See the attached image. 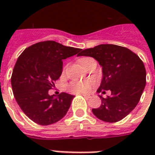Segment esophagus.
<instances>
[{
	"instance_id": "obj_1",
	"label": "esophagus",
	"mask_w": 155,
	"mask_h": 155,
	"mask_svg": "<svg viewBox=\"0 0 155 155\" xmlns=\"http://www.w3.org/2000/svg\"><path fill=\"white\" fill-rule=\"evenodd\" d=\"M81 95H83V96H84L85 98H88V99L92 97V96H91V95H86V94H81Z\"/></svg>"
}]
</instances>
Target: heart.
Listing matches in <instances>:
<instances>
[{
	"instance_id": "b5f03b06",
	"label": "heart",
	"mask_w": 155,
	"mask_h": 155,
	"mask_svg": "<svg viewBox=\"0 0 155 155\" xmlns=\"http://www.w3.org/2000/svg\"><path fill=\"white\" fill-rule=\"evenodd\" d=\"M90 58H82L80 59V63L81 65L87 61ZM93 86V83L91 81H84V82H80V81H75V82L71 83L70 84L68 85V92L71 93H75V94H81V93H87L90 92Z\"/></svg>"
}]
</instances>
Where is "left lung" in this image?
I'll return each instance as SVG.
<instances>
[{
	"label": "left lung",
	"mask_w": 155,
	"mask_h": 155,
	"mask_svg": "<svg viewBox=\"0 0 155 155\" xmlns=\"http://www.w3.org/2000/svg\"><path fill=\"white\" fill-rule=\"evenodd\" d=\"M79 56H90L102 67L103 79L97 92L111 96L103 98L92 113L105 122L122 120L137 106L146 86V68L137 54L126 47L113 44L98 45L84 50Z\"/></svg>",
	"instance_id": "left-lung-1"
}]
</instances>
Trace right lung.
<instances>
[{
    "instance_id": "add662e5",
    "label": "right lung",
    "mask_w": 155,
    "mask_h": 155,
    "mask_svg": "<svg viewBox=\"0 0 155 155\" xmlns=\"http://www.w3.org/2000/svg\"><path fill=\"white\" fill-rule=\"evenodd\" d=\"M81 51L54 41H44L27 47L18 57L11 85L17 103L34 122L51 125L67 114L74 96L61 92L54 98L48 91L60 77L63 59L80 54Z\"/></svg>"
}]
</instances>
